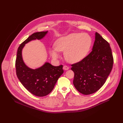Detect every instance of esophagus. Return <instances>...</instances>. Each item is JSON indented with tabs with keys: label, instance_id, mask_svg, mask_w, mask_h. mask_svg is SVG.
I'll return each mask as SVG.
<instances>
[{
	"label": "esophagus",
	"instance_id": "34e87169",
	"mask_svg": "<svg viewBox=\"0 0 123 123\" xmlns=\"http://www.w3.org/2000/svg\"><path fill=\"white\" fill-rule=\"evenodd\" d=\"M63 69L64 70H68V69H69V67H68V66H63Z\"/></svg>",
	"mask_w": 123,
	"mask_h": 123
}]
</instances>
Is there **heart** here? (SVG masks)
<instances>
[{"instance_id": "obj_1", "label": "heart", "mask_w": 123, "mask_h": 123, "mask_svg": "<svg viewBox=\"0 0 123 123\" xmlns=\"http://www.w3.org/2000/svg\"><path fill=\"white\" fill-rule=\"evenodd\" d=\"M91 43V38L86 33H72L60 37L54 43V49L49 50L52 58L59 57V52H65L64 57L68 62L75 63L84 58Z\"/></svg>"}]
</instances>
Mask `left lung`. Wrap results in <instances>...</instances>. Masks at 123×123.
I'll use <instances>...</instances> for the list:
<instances>
[{"mask_svg": "<svg viewBox=\"0 0 123 123\" xmlns=\"http://www.w3.org/2000/svg\"><path fill=\"white\" fill-rule=\"evenodd\" d=\"M113 63L109 43L96 32L92 51L81 61L71 65L74 73L73 83L75 88L86 95L96 92L105 83Z\"/></svg>", "mask_w": 123, "mask_h": 123, "instance_id": "1", "label": "left lung"}]
</instances>
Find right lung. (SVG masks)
Instances as JSON below:
<instances>
[{
  "instance_id": "right-lung-1",
  "label": "right lung",
  "mask_w": 123,
  "mask_h": 123,
  "mask_svg": "<svg viewBox=\"0 0 123 123\" xmlns=\"http://www.w3.org/2000/svg\"><path fill=\"white\" fill-rule=\"evenodd\" d=\"M47 33L48 31L34 33L23 42L18 48L15 62L16 74L20 82L31 93L38 97L48 95L53 89L57 80L64 72L63 66L55 67L46 62L38 69H30L23 62L22 51L25 44L36 39L41 40Z\"/></svg>"
}]
</instances>
